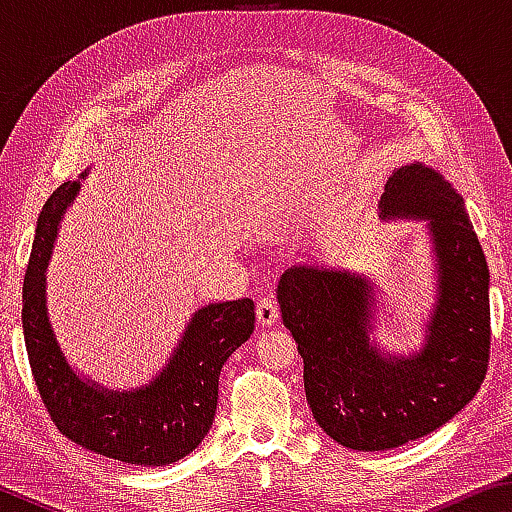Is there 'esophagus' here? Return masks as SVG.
<instances>
[{"mask_svg":"<svg viewBox=\"0 0 512 512\" xmlns=\"http://www.w3.org/2000/svg\"><path fill=\"white\" fill-rule=\"evenodd\" d=\"M277 318H280V311H277V302L266 296L257 302V323L262 327H271L277 323Z\"/></svg>","mask_w":512,"mask_h":512,"instance_id":"34e87169","label":"esophagus"}]
</instances>
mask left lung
I'll return each mask as SVG.
<instances>
[{"mask_svg":"<svg viewBox=\"0 0 512 512\" xmlns=\"http://www.w3.org/2000/svg\"><path fill=\"white\" fill-rule=\"evenodd\" d=\"M379 219L427 228L436 293L420 350L397 357L370 339L384 302L366 273L298 264L277 284L314 420L359 452L443 427L481 388L490 354V271L463 196L443 173L411 162L388 178Z\"/></svg>","mask_w":512,"mask_h":512,"instance_id":"obj_1","label":"left lung"}]
</instances>
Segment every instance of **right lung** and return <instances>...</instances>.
<instances>
[{
    "instance_id": "obj_1",
    "label": "right lung",
    "mask_w": 512,
    "mask_h": 512,
    "mask_svg": "<svg viewBox=\"0 0 512 512\" xmlns=\"http://www.w3.org/2000/svg\"><path fill=\"white\" fill-rule=\"evenodd\" d=\"M79 180L60 185L42 207L22 289V327L33 379L58 431L90 452L121 463H176L203 443L219 400L223 363L255 329L250 298L196 309L176 348L149 384L108 388L72 368L56 339L47 307V268L60 221L81 192Z\"/></svg>"
}]
</instances>
